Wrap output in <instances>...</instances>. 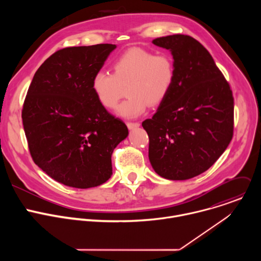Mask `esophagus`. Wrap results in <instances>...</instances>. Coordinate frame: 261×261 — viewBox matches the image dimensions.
Instances as JSON below:
<instances>
[{"instance_id":"esophagus-1","label":"esophagus","mask_w":261,"mask_h":261,"mask_svg":"<svg viewBox=\"0 0 261 261\" xmlns=\"http://www.w3.org/2000/svg\"><path fill=\"white\" fill-rule=\"evenodd\" d=\"M127 126H128L129 130H134V129L138 128V127L140 126V124H139V123H132V122H129V123H127Z\"/></svg>"}]
</instances>
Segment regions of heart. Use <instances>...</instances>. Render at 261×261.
Masks as SVG:
<instances>
[{
  "label": "heart",
  "instance_id": "heart-1",
  "mask_svg": "<svg viewBox=\"0 0 261 261\" xmlns=\"http://www.w3.org/2000/svg\"><path fill=\"white\" fill-rule=\"evenodd\" d=\"M175 77L172 58L139 47L125 51L114 64V74L100 70L92 79V91L105 108L117 106L127 87L128 98L118 106L117 114L123 118L142 115L147 104H161L171 91Z\"/></svg>",
  "mask_w": 261,
  "mask_h": 261
}]
</instances>
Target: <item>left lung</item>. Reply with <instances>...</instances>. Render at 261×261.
Wrapping results in <instances>:
<instances>
[{
  "mask_svg": "<svg viewBox=\"0 0 261 261\" xmlns=\"http://www.w3.org/2000/svg\"><path fill=\"white\" fill-rule=\"evenodd\" d=\"M171 53L175 77L152 119L142 122L148 159L160 176L184 180L207 170L233 134V97L210 53L187 35L153 40Z\"/></svg>",
  "mask_w": 261,
  "mask_h": 261,
  "instance_id": "left-lung-1",
  "label": "left lung"
}]
</instances>
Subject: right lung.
Returning a JSON list of instances; mask_svg holds the SVG:
<instances>
[{"label": "right lung", "instance_id": "right-lung-1", "mask_svg": "<svg viewBox=\"0 0 261 261\" xmlns=\"http://www.w3.org/2000/svg\"><path fill=\"white\" fill-rule=\"evenodd\" d=\"M116 44L58 50L36 71L22 108L31 156L47 175L88 189L113 175L111 155L129 134L92 91L94 74Z\"/></svg>", "mask_w": 261, "mask_h": 261}]
</instances>
